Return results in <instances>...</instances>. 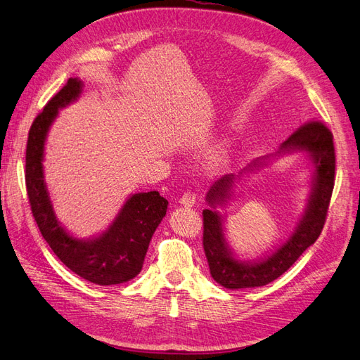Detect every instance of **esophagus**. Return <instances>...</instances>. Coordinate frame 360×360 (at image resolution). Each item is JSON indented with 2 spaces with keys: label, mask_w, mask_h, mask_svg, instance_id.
<instances>
[{
  "label": "esophagus",
  "mask_w": 360,
  "mask_h": 360,
  "mask_svg": "<svg viewBox=\"0 0 360 360\" xmlns=\"http://www.w3.org/2000/svg\"><path fill=\"white\" fill-rule=\"evenodd\" d=\"M195 202H197V193H195V192L188 191V192H184L181 195L180 204H183L184 207H192Z\"/></svg>",
  "instance_id": "esophagus-1"
}]
</instances>
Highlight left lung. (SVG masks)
<instances>
[{
  "label": "left lung",
  "mask_w": 360,
  "mask_h": 360,
  "mask_svg": "<svg viewBox=\"0 0 360 360\" xmlns=\"http://www.w3.org/2000/svg\"><path fill=\"white\" fill-rule=\"evenodd\" d=\"M282 148L308 151L315 167V177L302 221L287 243L282 245L275 254L254 264L234 259L225 243L221 214L209 209L202 210V246L207 263L213 279L225 288H254L270 284L285 274L323 231L335 186L336 162L330 129L320 120H309L294 130L284 141ZM233 179V176L222 177L210 188L207 201L213 209L217 202H222L228 197Z\"/></svg>",
  "instance_id": "1"
}]
</instances>
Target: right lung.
Returning a JSON list of instances; mask_svg holds the SVG:
<instances>
[{"instance_id":"add662e5","label":"right lung","mask_w":360,"mask_h":360,"mask_svg":"<svg viewBox=\"0 0 360 360\" xmlns=\"http://www.w3.org/2000/svg\"><path fill=\"white\" fill-rule=\"evenodd\" d=\"M81 86V81L70 78L32 122L25 153L27 193L39 230L61 263L93 284L115 285L134 279L143 269L151 236L167 214L168 201L158 191L135 193L110 230L94 240H76L63 230L43 180V146L58 108L75 101Z\"/></svg>"}]
</instances>
